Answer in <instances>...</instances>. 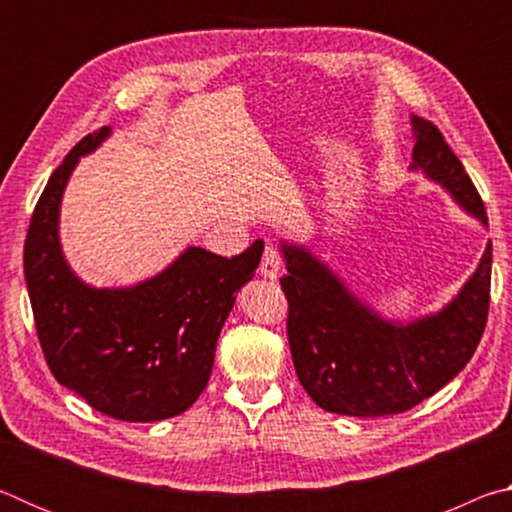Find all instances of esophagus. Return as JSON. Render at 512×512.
Listing matches in <instances>:
<instances>
[{"instance_id":"obj_1","label":"esophagus","mask_w":512,"mask_h":512,"mask_svg":"<svg viewBox=\"0 0 512 512\" xmlns=\"http://www.w3.org/2000/svg\"><path fill=\"white\" fill-rule=\"evenodd\" d=\"M259 273H262L266 280H277V277H280V273H282V255L275 246L268 244L264 248L262 264H259Z\"/></svg>"}]
</instances>
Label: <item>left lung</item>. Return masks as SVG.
<instances>
[{"label": "left lung", "mask_w": 512, "mask_h": 512, "mask_svg": "<svg viewBox=\"0 0 512 512\" xmlns=\"http://www.w3.org/2000/svg\"><path fill=\"white\" fill-rule=\"evenodd\" d=\"M411 124V169L443 185L465 212L488 225L481 196L443 133L415 115ZM282 253L293 366L311 400L329 413L379 418L409 411L449 384L481 341L490 307V241L458 296L406 325L379 318L307 248L282 244Z\"/></svg>", "instance_id": "obj_1"}]
</instances>
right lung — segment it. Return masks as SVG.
Masks as SVG:
<instances>
[{"label":"right lung","mask_w":512,"mask_h":512,"mask_svg":"<svg viewBox=\"0 0 512 512\" xmlns=\"http://www.w3.org/2000/svg\"><path fill=\"white\" fill-rule=\"evenodd\" d=\"M108 135L110 126L85 135L51 173L24 241V280L58 384L115 420L158 422L203 393L221 327L237 291L253 280L264 241L230 259L189 246L135 287L94 289L79 280L60 248V201L81 155Z\"/></svg>","instance_id":"1"}]
</instances>
